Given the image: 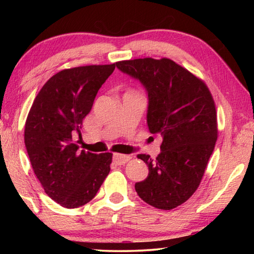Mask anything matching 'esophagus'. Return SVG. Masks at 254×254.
Wrapping results in <instances>:
<instances>
[{
	"label": "esophagus",
	"instance_id": "esophagus-1",
	"mask_svg": "<svg viewBox=\"0 0 254 254\" xmlns=\"http://www.w3.org/2000/svg\"><path fill=\"white\" fill-rule=\"evenodd\" d=\"M131 157L127 156V154H120V153H114L113 154V161L117 163V165H124V163L130 160Z\"/></svg>",
	"mask_w": 254,
	"mask_h": 254
}]
</instances>
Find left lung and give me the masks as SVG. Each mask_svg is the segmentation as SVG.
<instances>
[{
	"label": "left lung",
	"mask_w": 254,
	"mask_h": 254,
	"mask_svg": "<svg viewBox=\"0 0 254 254\" xmlns=\"http://www.w3.org/2000/svg\"><path fill=\"white\" fill-rule=\"evenodd\" d=\"M124 74L139 80L148 94L149 131L162 136L161 152L147 163L148 177L135 184L145 203L173 209L194 194L217 140L216 110L204 81L168 58L117 63Z\"/></svg>",
	"instance_id": "obj_1"
}]
</instances>
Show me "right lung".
<instances>
[{"label":"right lung","mask_w":254,"mask_h":254,"mask_svg":"<svg viewBox=\"0 0 254 254\" xmlns=\"http://www.w3.org/2000/svg\"><path fill=\"white\" fill-rule=\"evenodd\" d=\"M115 65L57 72L42 86L29 112L24 143L30 162L46 194L63 207L87 204L110 173L112 153L80 151L74 139Z\"/></svg>","instance_id":"1"}]
</instances>
